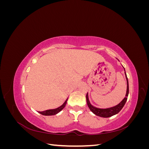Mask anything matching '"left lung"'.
I'll return each instance as SVG.
<instances>
[{
    "label": "left lung",
    "mask_w": 149,
    "mask_h": 149,
    "mask_svg": "<svg viewBox=\"0 0 149 149\" xmlns=\"http://www.w3.org/2000/svg\"><path fill=\"white\" fill-rule=\"evenodd\" d=\"M125 71V69H124ZM125 78L127 80V91H126L125 97L123 99V100L118 105H116L114 107H111L109 108H106V109H101V108H98L93 106L91 103L89 102V97H88V93L86 94V101H87V104L89 108V109L93 113L100 117H102V118H109L114 115H116L120 111V110L123 109V107L124 106L125 104L127 101V97L129 95V82H128V79L127 77V75H126L125 71Z\"/></svg>",
    "instance_id": "1"
}]
</instances>
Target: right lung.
Wrapping results in <instances>:
<instances>
[{"label": "right lung", "instance_id": "right-lung-1", "mask_svg": "<svg viewBox=\"0 0 149 149\" xmlns=\"http://www.w3.org/2000/svg\"><path fill=\"white\" fill-rule=\"evenodd\" d=\"M68 99H66V100L65 101V102L63 104L60 106L59 107L56 108V109H48V110H46L45 111H42V112H38L40 114H41L43 116H53V115H55L56 114H58V112H60L63 108L65 107L66 104V102L68 101Z\"/></svg>", "mask_w": 149, "mask_h": 149}]
</instances>
